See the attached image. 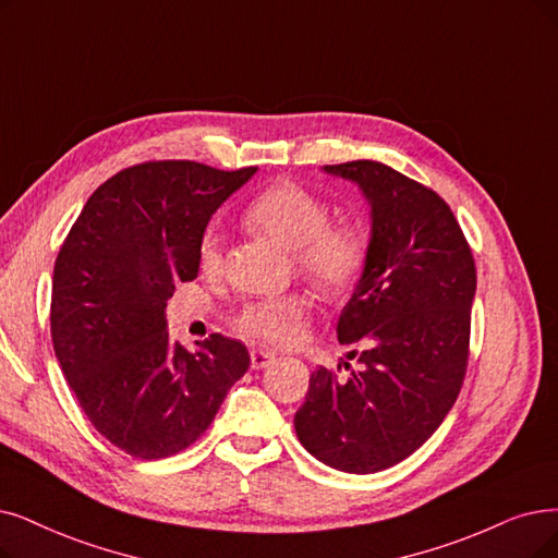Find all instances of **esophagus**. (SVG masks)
<instances>
[{"label":"esophagus","instance_id":"1","mask_svg":"<svg viewBox=\"0 0 558 558\" xmlns=\"http://www.w3.org/2000/svg\"><path fill=\"white\" fill-rule=\"evenodd\" d=\"M272 360H275V352H270V350H252V368L254 371L270 366Z\"/></svg>","mask_w":558,"mask_h":558}]
</instances>
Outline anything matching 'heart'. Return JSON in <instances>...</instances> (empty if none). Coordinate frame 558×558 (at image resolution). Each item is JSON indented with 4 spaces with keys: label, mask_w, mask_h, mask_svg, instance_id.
Instances as JSON below:
<instances>
[{
    "label": "heart",
    "mask_w": 558,
    "mask_h": 558,
    "mask_svg": "<svg viewBox=\"0 0 558 558\" xmlns=\"http://www.w3.org/2000/svg\"><path fill=\"white\" fill-rule=\"evenodd\" d=\"M250 227L283 250L295 252L298 270L325 293H345L360 281L366 265V238L350 225H329V208L300 185L283 183L265 190L247 208ZM206 272L221 263V238L206 231L198 250ZM311 304L300 293L247 302L235 316L244 339L263 345H293L302 339Z\"/></svg>",
    "instance_id": "1"
}]
</instances>
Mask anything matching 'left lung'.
<instances>
[{"label": "left lung", "instance_id": "left-lung-1", "mask_svg": "<svg viewBox=\"0 0 558 558\" xmlns=\"http://www.w3.org/2000/svg\"><path fill=\"white\" fill-rule=\"evenodd\" d=\"M323 171L354 183L371 208L364 272L337 323L339 343L361 350L348 360L362 366L348 380L325 366L311 373L295 433L331 470L375 474L412 456L456 403L476 267L433 190L373 160Z\"/></svg>", "mask_w": 558, "mask_h": 558}]
</instances>
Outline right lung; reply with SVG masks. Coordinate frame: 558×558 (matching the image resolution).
<instances>
[{
	"label": "right lung",
	"mask_w": 558,
	"mask_h": 558,
	"mask_svg": "<svg viewBox=\"0 0 558 558\" xmlns=\"http://www.w3.org/2000/svg\"><path fill=\"white\" fill-rule=\"evenodd\" d=\"M256 173L190 160L111 175L84 204L52 277V343L96 430L155 460L187 449L250 368L240 341L213 333L187 350L169 339L167 300L198 275L215 210Z\"/></svg>",
	"instance_id": "add662e5"
}]
</instances>
